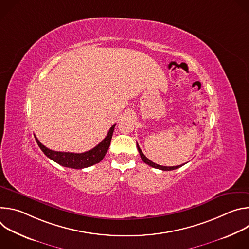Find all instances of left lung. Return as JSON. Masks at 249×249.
Listing matches in <instances>:
<instances>
[{
    "mask_svg": "<svg viewBox=\"0 0 249 249\" xmlns=\"http://www.w3.org/2000/svg\"><path fill=\"white\" fill-rule=\"evenodd\" d=\"M137 148H138V151H139V153H140V156H141V159H142V160H143L145 163H147V164H149L150 166H152V167H154V168H158V169H160V170H173V169H176V168H179V167H181L182 165H184V163L183 164H180V165H176V166H162V165H160V164H157V163H155V162H153L152 160H150L144 154H143V152H142V150L140 149V147H139V145H138V143H137Z\"/></svg>",
    "mask_w": 249,
    "mask_h": 249,
    "instance_id": "obj_1",
    "label": "left lung"
}]
</instances>
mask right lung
I'll list each match as a JSON object with an SVG mask.
<instances>
[{
	"label": "right lung",
	"mask_w": 249,
	"mask_h": 249,
	"mask_svg": "<svg viewBox=\"0 0 249 249\" xmlns=\"http://www.w3.org/2000/svg\"><path fill=\"white\" fill-rule=\"evenodd\" d=\"M115 125L116 124L111 126L107 135H106V137L100 142V143L96 147H94L93 149H91L88 152L80 153V154L52 151V150L46 148L44 145H42L36 137H35V140H36L39 148L44 153V155L46 157H48L50 160H54L58 164L65 166V167L82 169V168L91 166V165L101 161V160L104 158L106 152H107V150L110 146V142H111V138L113 135Z\"/></svg>",
	"instance_id": "1"
}]
</instances>
